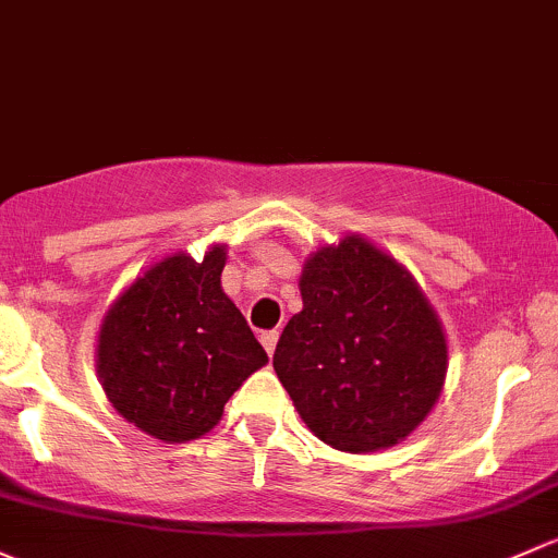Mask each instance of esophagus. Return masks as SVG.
<instances>
[{
	"label": "esophagus",
	"mask_w": 558,
	"mask_h": 558,
	"mask_svg": "<svg viewBox=\"0 0 558 558\" xmlns=\"http://www.w3.org/2000/svg\"><path fill=\"white\" fill-rule=\"evenodd\" d=\"M278 337H280V333L275 331V328H272V331H264L262 333V344H264V350H267V355L275 353V344H278Z\"/></svg>",
	"instance_id": "34e87169"
}]
</instances>
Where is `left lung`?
Segmentation results:
<instances>
[{
  "label": "left lung",
  "mask_w": 558,
  "mask_h": 558,
  "mask_svg": "<svg viewBox=\"0 0 558 558\" xmlns=\"http://www.w3.org/2000/svg\"><path fill=\"white\" fill-rule=\"evenodd\" d=\"M272 366L310 430L339 451L407 438L438 401L447 339L412 275L357 234L315 251Z\"/></svg>",
  "instance_id": "1"
}]
</instances>
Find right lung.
Wrapping results in <instances>:
<instances>
[{
  "label": "right lung",
  "instance_id": "add662e5",
  "mask_svg": "<svg viewBox=\"0 0 558 558\" xmlns=\"http://www.w3.org/2000/svg\"><path fill=\"white\" fill-rule=\"evenodd\" d=\"M225 248L155 264L104 318L98 377L111 407L160 441L201 438L267 353L221 291Z\"/></svg>",
  "mask_w": 558,
  "mask_h": 558
}]
</instances>
